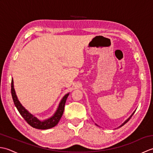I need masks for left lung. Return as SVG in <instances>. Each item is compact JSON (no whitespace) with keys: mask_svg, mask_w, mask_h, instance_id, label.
Returning a JSON list of instances; mask_svg holds the SVG:
<instances>
[{"mask_svg":"<svg viewBox=\"0 0 153 153\" xmlns=\"http://www.w3.org/2000/svg\"><path fill=\"white\" fill-rule=\"evenodd\" d=\"M135 111H134V112H133V114H131V116H129V118H128V119H127V120H126V121H125V122H123V123H122V125H121V126H120V127H122V126H123V125H124V124H125V123H127V122H128V121H129V120H130V118H131V116H133V115H134V113H135ZM96 125H97V124H96ZM97 126H98V125H97ZM120 127H119V128H120Z\"/></svg>","mask_w":153,"mask_h":153,"instance_id":"8db88e82","label":"left lung"}]
</instances>
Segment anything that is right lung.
<instances>
[{"instance_id": "right-lung-1", "label": "right lung", "mask_w": 153, "mask_h": 153, "mask_svg": "<svg viewBox=\"0 0 153 153\" xmlns=\"http://www.w3.org/2000/svg\"><path fill=\"white\" fill-rule=\"evenodd\" d=\"M11 94L13 101H14L16 108L18 109V112L20 114L21 116L24 118L25 121L27 122L28 124H30L31 127H33L34 128L39 129H50L53 128V127L58 124V122L60 121L61 117L63 114L65 103H66V99L68 95H69V93H67L66 95H65L63 97V98L60 100L56 111L54 112L53 116L47 120H43V121H41L40 120H39L35 116L31 114L30 112H29L22 105L20 102L19 101L14 88V81H13V79H12L11 83Z\"/></svg>"}]
</instances>
